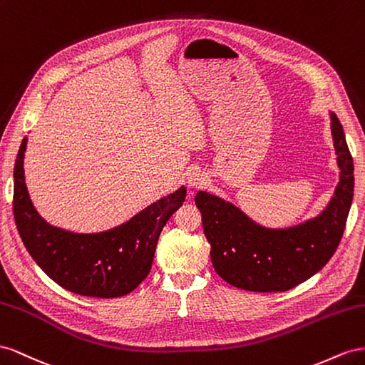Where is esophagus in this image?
Here are the masks:
<instances>
[{
    "label": "esophagus",
    "instance_id": "1",
    "mask_svg": "<svg viewBox=\"0 0 365 365\" xmlns=\"http://www.w3.org/2000/svg\"><path fill=\"white\" fill-rule=\"evenodd\" d=\"M186 180H188L190 188L200 190V188H203V186L206 185V175L202 171L195 170V171H191L188 174V177H186Z\"/></svg>",
    "mask_w": 365,
    "mask_h": 365
}]
</instances>
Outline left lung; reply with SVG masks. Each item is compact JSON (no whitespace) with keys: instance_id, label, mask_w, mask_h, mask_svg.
<instances>
[{"instance_id":"1","label":"left lung","mask_w":365,"mask_h":365,"mask_svg":"<svg viewBox=\"0 0 365 365\" xmlns=\"http://www.w3.org/2000/svg\"><path fill=\"white\" fill-rule=\"evenodd\" d=\"M339 182L317 217L266 227L234 203L206 191L195 195L211 262L226 283L252 292H284L314 277L335 254L353 200V159L336 114L329 111Z\"/></svg>"}]
</instances>
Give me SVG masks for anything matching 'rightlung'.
<instances>
[{"label":"right lung","mask_w":365,"mask_h":365,"mask_svg":"<svg viewBox=\"0 0 365 365\" xmlns=\"http://www.w3.org/2000/svg\"><path fill=\"white\" fill-rule=\"evenodd\" d=\"M26 147L27 138L14 168V217L36 264L61 287L82 297L118 298L133 292L150 274L162 229L185 202V186L107 231L71 232L46 222L30 200Z\"/></svg>","instance_id":"obj_1"}]
</instances>
